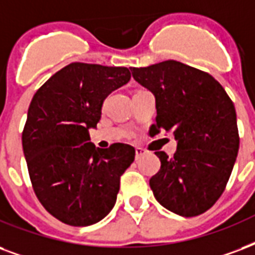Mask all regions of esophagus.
<instances>
[{
  "label": "esophagus",
  "instance_id": "1",
  "mask_svg": "<svg viewBox=\"0 0 255 255\" xmlns=\"http://www.w3.org/2000/svg\"><path fill=\"white\" fill-rule=\"evenodd\" d=\"M135 152H136V159H139L140 156L145 155V153H147V151H145L144 148H140V147H137V148L135 149Z\"/></svg>",
  "mask_w": 255,
  "mask_h": 255
}]
</instances>
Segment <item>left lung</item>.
<instances>
[{
	"label": "left lung",
	"instance_id": "1",
	"mask_svg": "<svg viewBox=\"0 0 255 255\" xmlns=\"http://www.w3.org/2000/svg\"><path fill=\"white\" fill-rule=\"evenodd\" d=\"M132 77L153 93L156 124L172 132L174 156L158 151L160 170L149 179L156 201L182 217H197L218 201L240 149L234 104L213 76L175 60L131 68Z\"/></svg>",
	"mask_w": 255,
	"mask_h": 255
}]
</instances>
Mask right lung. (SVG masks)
Instances as JSON below:
<instances>
[{
    "label": "right lung",
    "instance_id": "obj_1",
    "mask_svg": "<svg viewBox=\"0 0 255 255\" xmlns=\"http://www.w3.org/2000/svg\"><path fill=\"white\" fill-rule=\"evenodd\" d=\"M129 79L128 68L72 63L30 102L22 132L29 176L46 211L67 225L97 223L116 203L135 148L123 143L99 148L89 141V129L102 118L106 97Z\"/></svg>",
    "mask_w": 255,
    "mask_h": 255
}]
</instances>
